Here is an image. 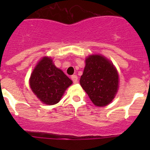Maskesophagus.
<instances>
[{"label": "esophagus", "instance_id": "esophagus-1", "mask_svg": "<svg viewBox=\"0 0 150 150\" xmlns=\"http://www.w3.org/2000/svg\"><path fill=\"white\" fill-rule=\"evenodd\" d=\"M71 79L73 81L74 83H78V76H77V75H72V76H71Z\"/></svg>", "mask_w": 150, "mask_h": 150}]
</instances>
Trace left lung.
Listing matches in <instances>:
<instances>
[{
	"mask_svg": "<svg viewBox=\"0 0 150 150\" xmlns=\"http://www.w3.org/2000/svg\"><path fill=\"white\" fill-rule=\"evenodd\" d=\"M118 83L117 71L110 60L98 54L86 58L80 83L95 105L110 104L117 93Z\"/></svg>",
	"mask_w": 150,
	"mask_h": 150,
	"instance_id": "left-lung-1",
	"label": "left lung"
}]
</instances>
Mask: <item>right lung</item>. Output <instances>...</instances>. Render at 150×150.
I'll return each mask as SVG.
<instances>
[{"instance_id": "add662e5", "label": "right lung", "mask_w": 150, "mask_h": 150, "mask_svg": "<svg viewBox=\"0 0 150 150\" xmlns=\"http://www.w3.org/2000/svg\"><path fill=\"white\" fill-rule=\"evenodd\" d=\"M72 81L54 64L51 57H44L38 62L30 78L33 93L43 103H58Z\"/></svg>"}]
</instances>
